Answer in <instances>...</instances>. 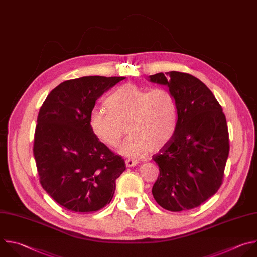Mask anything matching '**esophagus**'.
I'll list each match as a JSON object with an SVG mask.
<instances>
[{"mask_svg": "<svg viewBox=\"0 0 257 257\" xmlns=\"http://www.w3.org/2000/svg\"><path fill=\"white\" fill-rule=\"evenodd\" d=\"M125 163H126V166H128V167H131V166H135V165H137V161L136 160H134V159H126V161H125Z\"/></svg>", "mask_w": 257, "mask_h": 257, "instance_id": "1", "label": "esophagus"}]
</instances>
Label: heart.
Listing matches in <instances>:
<instances>
[{
    "mask_svg": "<svg viewBox=\"0 0 257 257\" xmlns=\"http://www.w3.org/2000/svg\"><path fill=\"white\" fill-rule=\"evenodd\" d=\"M109 112L95 110L90 116L93 134L104 144L116 147L127 131L130 135L119 148L129 157H139L148 149L156 151L174 137L178 126V105L164 88L148 90L126 83L106 102Z\"/></svg>",
    "mask_w": 257,
    "mask_h": 257,
    "instance_id": "obj_1",
    "label": "heart"
}]
</instances>
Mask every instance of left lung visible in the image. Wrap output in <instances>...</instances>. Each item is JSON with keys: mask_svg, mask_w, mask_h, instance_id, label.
<instances>
[{"mask_svg": "<svg viewBox=\"0 0 257 257\" xmlns=\"http://www.w3.org/2000/svg\"><path fill=\"white\" fill-rule=\"evenodd\" d=\"M167 85L178 105L174 137L152 159L159 175L152 188L156 203L181 212L199 207L222 185L229 155V133L222 107L199 78L186 72L149 75Z\"/></svg>", "mask_w": 257, "mask_h": 257, "instance_id": "left-lung-1", "label": "left lung"}]
</instances>
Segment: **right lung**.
Wrapping results in <instances>:
<instances>
[{"instance_id":"right-lung-1","label":"right lung","mask_w":257,"mask_h":257,"mask_svg":"<svg viewBox=\"0 0 257 257\" xmlns=\"http://www.w3.org/2000/svg\"><path fill=\"white\" fill-rule=\"evenodd\" d=\"M124 78L91 75L65 80L40 108L33 145L39 181L65 210L92 213L113 199L126 164L93 134L90 116L97 100Z\"/></svg>"}]
</instances>
